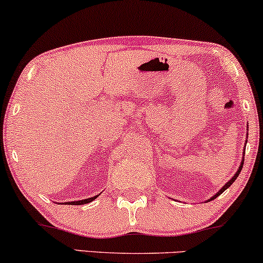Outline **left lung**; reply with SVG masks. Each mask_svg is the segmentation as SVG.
<instances>
[{
  "mask_svg": "<svg viewBox=\"0 0 263 263\" xmlns=\"http://www.w3.org/2000/svg\"><path fill=\"white\" fill-rule=\"evenodd\" d=\"M246 143H247V138H246ZM246 143H245V146H243V147H246ZM243 158H245V148H243V155H242V159H241V163H240V167H238V168H237L236 173H235V174H234V177H232V178H231V179H230V180H229V182H226V184H224V185H222V188H221V189H220V190H219V192H218V193H216V194H214V195H213V197H211L210 199H208V200H206V201L214 200V199H215L216 197H219V195H220V194H221V193H224V192H225V190H226V189H228V188H229V186H230V185H231V184L235 182V180H236V178L238 177V174H240V172H241V170H242V165H243V161H245V159H243ZM206 201H205V203H206Z\"/></svg>",
  "mask_w": 263,
  "mask_h": 263,
  "instance_id": "8db88e82",
  "label": "left lung"
}]
</instances>
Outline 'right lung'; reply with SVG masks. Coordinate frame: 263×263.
Masks as SVG:
<instances>
[{"label": "right lung", "instance_id": "obj_1", "mask_svg": "<svg viewBox=\"0 0 263 263\" xmlns=\"http://www.w3.org/2000/svg\"><path fill=\"white\" fill-rule=\"evenodd\" d=\"M99 195H95V197L91 198H86L83 199V200H75V201H66V203H60V204H66V205H83V204H87V203H91L92 200H95Z\"/></svg>", "mask_w": 263, "mask_h": 263}]
</instances>
